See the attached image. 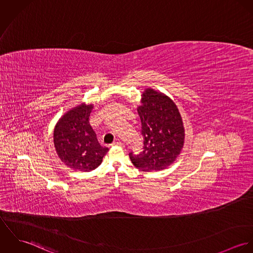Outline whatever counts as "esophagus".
Returning a JSON list of instances; mask_svg holds the SVG:
<instances>
[{
	"label": "esophagus",
	"mask_w": 253,
	"mask_h": 253,
	"mask_svg": "<svg viewBox=\"0 0 253 253\" xmlns=\"http://www.w3.org/2000/svg\"><path fill=\"white\" fill-rule=\"evenodd\" d=\"M113 145H114V146H120V147H124V143H123V142H121L120 140H118V141L114 142Z\"/></svg>",
	"instance_id": "esophagus-1"
}]
</instances>
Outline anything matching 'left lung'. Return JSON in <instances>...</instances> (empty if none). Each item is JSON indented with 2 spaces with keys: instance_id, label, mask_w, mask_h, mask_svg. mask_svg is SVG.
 <instances>
[{
  "instance_id": "1",
  "label": "left lung",
  "mask_w": 253,
  "mask_h": 253,
  "mask_svg": "<svg viewBox=\"0 0 253 253\" xmlns=\"http://www.w3.org/2000/svg\"><path fill=\"white\" fill-rule=\"evenodd\" d=\"M137 112L142 124L144 150L129 153L131 163L142 171H159L169 168L180 155L185 128L174 101L152 87L141 94Z\"/></svg>"
}]
</instances>
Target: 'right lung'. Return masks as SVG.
Segmentation results:
<instances>
[{
	"mask_svg": "<svg viewBox=\"0 0 253 253\" xmlns=\"http://www.w3.org/2000/svg\"><path fill=\"white\" fill-rule=\"evenodd\" d=\"M93 104L84 102L68 110L53 130V143L61 162L75 171L88 172L100 166L108 148L99 144L89 125Z\"/></svg>",
	"mask_w": 253,
	"mask_h": 253,
	"instance_id": "right-lung-1",
	"label": "right lung"
}]
</instances>
